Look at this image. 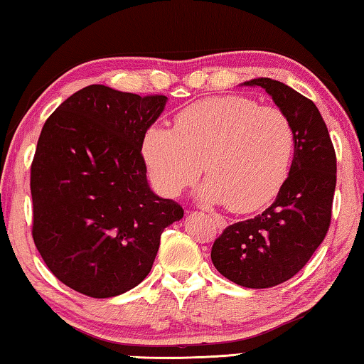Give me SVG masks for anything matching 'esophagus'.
<instances>
[{
	"label": "esophagus",
	"mask_w": 364,
	"mask_h": 364,
	"mask_svg": "<svg viewBox=\"0 0 364 364\" xmlns=\"http://www.w3.org/2000/svg\"><path fill=\"white\" fill-rule=\"evenodd\" d=\"M212 215V218H213V222H215V225L218 227V228H225L227 227V222H225V218H223L220 213H210Z\"/></svg>",
	"instance_id": "1"
}]
</instances>
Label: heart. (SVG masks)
<instances>
[{"instance_id": "b5f03b06", "label": "heart", "mask_w": 364, "mask_h": 364, "mask_svg": "<svg viewBox=\"0 0 364 364\" xmlns=\"http://www.w3.org/2000/svg\"><path fill=\"white\" fill-rule=\"evenodd\" d=\"M295 136L278 107L250 97H210L176 117V129L151 127L142 156L152 182L168 197L208 173L198 197L253 212L270 203L290 171ZM204 166H201V162Z\"/></svg>"}]
</instances>
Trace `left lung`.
<instances>
[{
	"instance_id": "8db88e82",
	"label": "left lung",
	"mask_w": 364,
	"mask_h": 364,
	"mask_svg": "<svg viewBox=\"0 0 364 364\" xmlns=\"http://www.w3.org/2000/svg\"><path fill=\"white\" fill-rule=\"evenodd\" d=\"M262 87L293 127L290 172L275 202L260 215L228 225L213 242V267L245 288H270L295 277L321 245L331 220L336 156L326 124L310 99L270 77Z\"/></svg>"
}]
</instances>
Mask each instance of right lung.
Returning <instances> with one entry per match:
<instances>
[{
    "instance_id": "obj_1",
    "label": "right lung",
    "mask_w": 364,
    "mask_h": 364,
    "mask_svg": "<svg viewBox=\"0 0 364 364\" xmlns=\"http://www.w3.org/2000/svg\"><path fill=\"white\" fill-rule=\"evenodd\" d=\"M167 104L92 84L54 111L31 166L33 238L53 275L111 298L151 272L182 207L151 191L142 142Z\"/></svg>"
}]
</instances>
